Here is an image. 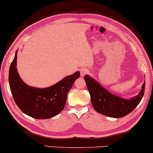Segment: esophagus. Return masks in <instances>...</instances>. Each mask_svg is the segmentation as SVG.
Wrapping results in <instances>:
<instances>
[{"mask_svg": "<svg viewBox=\"0 0 153 153\" xmlns=\"http://www.w3.org/2000/svg\"><path fill=\"white\" fill-rule=\"evenodd\" d=\"M88 73V71L85 69V68H82V69H80V74L82 76H85L86 74H87Z\"/></svg>", "mask_w": 153, "mask_h": 153, "instance_id": "obj_1", "label": "esophagus"}]
</instances>
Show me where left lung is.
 I'll return each mask as SVG.
<instances>
[{"instance_id": "obj_1", "label": "left lung", "mask_w": 153, "mask_h": 153, "mask_svg": "<svg viewBox=\"0 0 153 153\" xmlns=\"http://www.w3.org/2000/svg\"><path fill=\"white\" fill-rule=\"evenodd\" d=\"M84 79L90 93L93 108L97 112L110 117L120 118L131 113L140 104L144 94L145 82L137 95L127 100L108 92L88 75L84 76Z\"/></svg>"}]
</instances>
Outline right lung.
<instances>
[{
  "label": "right lung",
  "instance_id": "add662e5",
  "mask_svg": "<svg viewBox=\"0 0 153 153\" xmlns=\"http://www.w3.org/2000/svg\"><path fill=\"white\" fill-rule=\"evenodd\" d=\"M17 51L9 71V83L13 98L22 112L35 119H49L65 108L67 94L76 79L80 77L79 71L65 77L54 85L45 88L29 86L18 74Z\"/></svg>",
  "mask_w": 153,
  "mask_h": 153
}]
</instances>
